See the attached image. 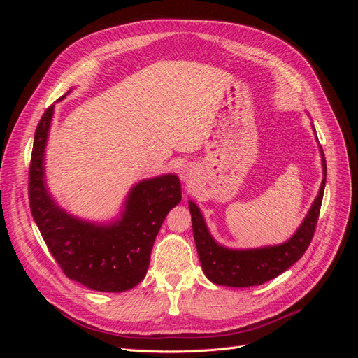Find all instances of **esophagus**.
Instances as JSON below:
<instances>
[{"instance_id": "esophagus-1", "label": "esophagus", "mask_w": 358, "mask_h": 358, "mask_svg": "<svg viewBox=\"0 0 358 358\" xmlns=\"http://www.w3.org/2000/svg\"><path fill=\"white\" fill-rule=\"evenodd\" d=\"M179 176H180V180H182V182H185L187 185H189V183H192V180L196 179L197 171H196V169H194L191 164H185V166L180 167Z\"/></svg>"}]
</instances>
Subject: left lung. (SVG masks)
Instances as JSON below:
<instances>
[{
	"label": "left lung",
	"instance_id": "1",
	"mask_svg": "<svg viewBox=\"0 0 358 358\" xmlns=\"http://www.w3.org/2000/svg\"><path fill=\"white\" fill-rule=\"evenodd\" d=\"M312 128L315 131V127L312 125ZM320 155L324 178L318 196L313 200L308 215L296 233L284 243L249 249H234L220 245L212 237L199 206L192 200L188 201L194 241H196L201 268L210 282L234 288L262 285L267 280L284 273L288 267L294 264L306 252L313 237V231H315L324 196V187H326L327 166L321 146Z\"/></svg>",
	"mask_w": 358,
	"mask_h": 358
}]
</instances>
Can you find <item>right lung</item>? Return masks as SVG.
Here are the masks:
<instances>
[{"mask_svg": "<svg viewBox=\"0 0 358 358\" xmlns=\"http://www.w3.org/2000/svg\"><path fill=\"white\" fill-rule=\"evenodd\" d=\"M53 112L55 104L41 116L32 146L28 183L32 218L67 278L94 291L131 289L146 276L155 237L167 213L182 200L180 180L175 173L140 180L112 221L95 222L71 215L52 197L46 182Z\"/></svg>", "mask_w": 358, "mask_h": 358, "instance_id": "obj_1", "label": "right lung"}]
</instances>
